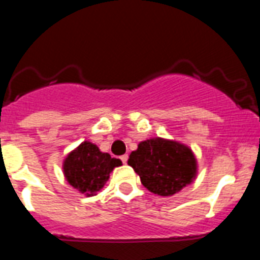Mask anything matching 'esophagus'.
Instances as JSON below:
<instances>
[{
	"label": "esophagus",
	"mask_w": 260,
	"mask_h": 260,
	"mask_svg": "<svg viewBox=\"0 0 260 260\" xmlns=\"http://www.w3.org/2000/svg\"><path fill=\"white\" fill-rule=\"evenodd\" d=\"M119 158H121V161H122L123 164H126V162H127L128 156H127V155H122V156H121V157H119Z\"/></svg>",
	"instance_id": "esophagus-1"
}]
</instances>
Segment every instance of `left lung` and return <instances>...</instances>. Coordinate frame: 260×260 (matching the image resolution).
<instances>
[{
    "label": "left lung",
    "mask_w": 260,
    "mask_h": 260,
    "mask_svg": "<svg viewBox=\"0 0 260 260\" xmlns=\"http://www.w3.org/2000/svg\"><path fill=\"white\" fill-rule=\"evenodd\" d=\"M127 164L139 174L144 187L161 197L176 194L197 176V160L189 147L161 138L141 142Z\"/></svg>",
    "instance_id": "obj_1"
}]
</instances>
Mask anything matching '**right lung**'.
Masks as SVG:
<instances>
[{"instance_id": "1", "label": "right lung", "mask_w": 260, "mask_h": 260, "mask_svg": "<svg viewBox=\"0 0 260 260\" xmlns=\"http://www.w3.org/2000/svg\"><path fill=\"white\" fill-rule=\"evenodd\" d=\"M121 164L119 158L102 152L91 142H83L65 158L63 174L74 189L92 197L104 187L110 172Z\"/></svg>"}]
</instances>
